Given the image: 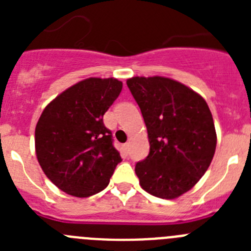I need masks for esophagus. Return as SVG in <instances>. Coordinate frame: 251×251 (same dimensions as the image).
Returning a JSON list of instances; mask_svg holds the SVG:
<instances>
[{
    "label": "esophagus",
    "mask_w": 251,
    "mask_h": 251,
    "mask_svg": "<svg viewBox=\"0 0 251 251\" xmlns=\"http://www.w3.org/2000/svg\"><path fill=\"white\" fill-rule=\"evenodd\" d=\"M123 148H124V151H126V152H127L128 148H129V143H124V145H123Z\"/></svg>",
    "instance_id": "1"
}]
</instances>
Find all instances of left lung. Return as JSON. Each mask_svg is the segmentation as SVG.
<instances>
[{
    "label": "left lung",
    "mask_w": 251,
    "mask_h": 251,
    "mask_svg": "<svg viewBox=\"0 0 251 251\" xmlns=\"http://www.w3.org/2000/svg\"><path fill=\"white\" fill-rule=\"evenodd\" d=\"M141 108L150 142L147 158L136 165L141 187L172 200L205 175L216 150V130L207 103L179 81L163 76L127 80Z\"/></svg>",
    "instance_id": "1"
}]
</instances>
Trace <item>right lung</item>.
<instances>
[{
  "mask_svg": "<svg viewBox=\"0 0 251 251\" xmlns=\"http://www.w3.org/2000/svg\"><path fill=\"white\" fill-rule=\"evenodd\" d=\"M114 77H88L45 106L35 129V151L51 182L75 197H89L108 186L122 161L103 115L122 92Z\"/></svg>",
  "mask_w": 251,
  "mask_h": 251,
  "instance_id": "obj_1",
  "label": "right lung"
}]
</instances>
